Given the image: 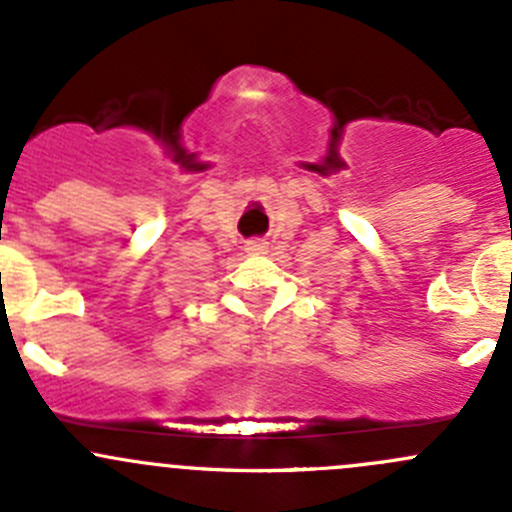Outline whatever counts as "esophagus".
I'll use <instances>...</instances> for the list:
<instances>
[{"label": "esophagus", "mask_w": 512, "mask_h": 512, "mask_svg": "<svg viewBox=\"0 0 512 512\" xmlns=\"http://www.w3.org/2000/svg\"><path fill=\"white\" fill-rule=\"evenodd\" d=\"M245 250L250 252V255H262V252H267V242L265 240H247Z\"/></svg>", "instance_id": "esophagus-1"}]
</instances>
